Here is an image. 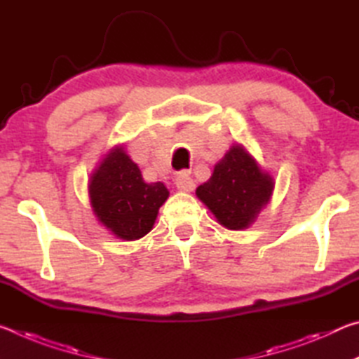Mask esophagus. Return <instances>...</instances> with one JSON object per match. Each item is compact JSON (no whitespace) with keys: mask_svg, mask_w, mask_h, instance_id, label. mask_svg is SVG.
Instances as JSON below:
<instances>
[{"mask_svg":"<svg viewBox=\"0 0 359 359\" xmlns=\"http://www.w3.org/2000/svg\"><path fill=\"white\" fill-rule=\"evenodd\" d=\"M174 185H175V188H177L179 191H187L188 193V191H193L194 182H193V179L187 172H180L177 177H175Z\"/></svg>","mask_w":359,"mask_h":359,"instance_id":"1","label":"esophagus"}]
</instances>
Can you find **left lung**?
<instances>
[{"instance_id": "8db88e82", "label": "left lung", "mask_w": 359, "mask_h": 359, "mask_svg": "<svg viewBox=\"0 0 359 359\" xmlns=\"http://www.w3.org/2000/svg\"><path fill=\"white\" fill-rule=\"evenodd\" d=\"M276 180L242 144H233L214 166L196 196L226 229L241 231L257 222L269 204Z\"/></svg>"}]
</instances>
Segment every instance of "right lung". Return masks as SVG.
Here are the masks:
<instances>
[{"label":"right lung","instance_id":"obj_1","mask_svg":"<svg viewBox=\"0 0 359 359\" xmlns=\"http://www.w3.org/2000/svg\"><path fill=\"white\" fill-rule=\"evenodd\" d=\"M88 198L96 220L109 233L136 241L154 228L169 190L163 182L147 184L125 145H115L90 174Z\"/></svg>","mask_w":359,"mask_h":359}]
</instances>
